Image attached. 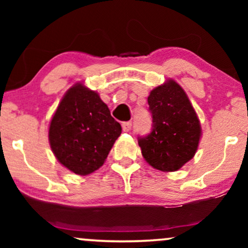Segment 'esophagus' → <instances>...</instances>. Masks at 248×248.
Listing matches in <instances>:
<instances>
[{
  "label": "esophagus",
  "instance_id": "34e87169",
  "mask_svg": "<svg viewBox=\"0 0 248 248\" xmlns=\"http://www.w3.org/2000/svg\"><path fill=\"white\" fill-rule=\"evenodd\" d=\"M122 128H123L124 132L131 131V128H132V122H124V123L122 124Z\"/></svg>",
  "mask_w": 248,
  "mask_h": 248
}]
</instances>
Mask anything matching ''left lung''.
Here are the masks:
<instances>
[{"label":"left lung","mask_w":248,"mask_h":248,"mask_svg":"<svg viewBox=\"0 0 248 248\" xmlns=\"http://www.w3.org/2000/svg\"><path fill=\"white\" fill-rule=\"evenodd\" d=\"M151 132L139 137L142 155L161 171H176L194 157L201 125L185 91L174 80L155 88L148 97Z\"/></svg>","instance_id":"obj_1"}]
</instances>
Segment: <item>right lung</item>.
Masks as SVG:
<instances>
[{"mask_svg": "<svg viewBox=\"0 0 248 248\" xmlns=\"http://www.w3.org/2000/svg\"><path fill=\"white\" fill-rule=\"evenodd\" d=\"M122 126L96 91L82 83L67 90L50 121L48 140L57 160L77 175L104 165Z\"/></svg>", "mask_w": 248, "mask_h": 248, "instance_id": "right-lung-1", "label": "right lung"}]
</instances>
